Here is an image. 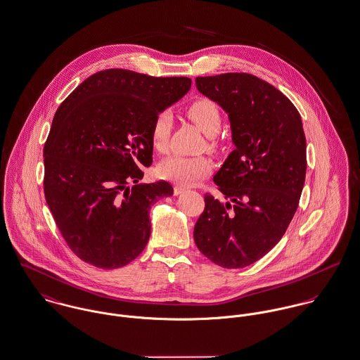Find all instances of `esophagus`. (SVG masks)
<instances>
[{"instance_id": "esophagus-1", "label": "esophagus", "mask_w": 360, "mask_h": 360, "mask_svg": "<svg viewBox=\"0 0 360 360\" xmlns=\"http://www.w3.org/2000/svg\"><path fill=\"white\" fill-rule=\"evenodd\" d=\"M184 191H186V188H184V187H180V186H176V187L173 188L174 195H180V194H183Z\"/></svg>"}]
</instances>
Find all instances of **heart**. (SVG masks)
<instances>
[{"label": "heart", "mask_w": 360, "mask_h": 360, "mask_svg": "<svg viewBox=\"0 0 360 360\" xmlns=\"http://www.w3.org/2000/svg\"><path fill=\"white\" fill-rule=\"evenodd\" d=\"M187 115L195 122L200 131L207 134V146L213 148L216 146L214 136L220 131L223 125V117L219 105L210 98H196L187 107ZM172 124V114L169 111L158 112L151 124V146L160 154H164L169 150ZM212 169L213 164L207 157L172 155L158 165L157 174L164 180L180 186H193L206 177Z\"/></svg>", "instance_id": "1"}]
</instances>
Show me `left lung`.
Returning a JSON list of instances; mask_svg holds the SVG:
<instances>
[{"instance_id":"obj_1","label":"left lung","mask_w":360,"mask_h":360,"mask_svg":"<svg viewBox=\"0 0 360 360\" xmlns=\"http://www.w3.org/2000/svg\"><path fill=\"white\" fill-rule=\"evenodd\" d=\"M195 84L229 114L235 150L213 177L224 200L205 195L194 240L210 262L243 268L281 240L295 216L307 172L301 117L281 91L252 74L196 77Z\"/></svg>"}]
</instances>
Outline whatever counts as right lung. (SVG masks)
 I'll return each instance as SVG.
<instances>
[{
  "label": "right lung",
  "instance_id": "obj_1",
  "mask_svg": "<svg viewBox=\"0 0 360 360\" xmlns=\"http://www.w3.org/2000/svg\"><path fill=\"white\" fill-rule=\"evenodd\" d=\"M190 88L187 77L108 68L86 78L58 108L44 146V193L82 262L114 269L144 250L151 205L173 194L167 181L139 184L141 167L153 164L151 124Z\"/></svg>",
  "mask_w": 360,
  "mask_h": 360
}]
</instances>
